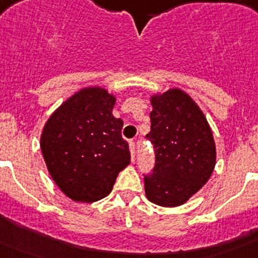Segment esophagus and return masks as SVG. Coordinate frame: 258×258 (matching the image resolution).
I'll use <instances>...</instances> for the list:
<instances>
[{
  "mask_svg": "<svg viewBox=\"0 0 258 258\" xmlns=\"http://www.w3.org/2000/svg\"><path fill=\"white\" fill-rule=\"evenodd\" d=\"M129 151H131L132 160H134V157H136V143H134V141L129 142Z\"/></svg>",
  "mask_w": 258,
  "mask_h": 258,
  "instance_id": "1",
  "label": "esophagus"
}]
</instances>
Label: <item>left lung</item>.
<instances>
[{"label": "left lung", "instance_id": "1", "mask_svg": "<svg viewBox=\"0 0 258 258\" xmlns=\"http://www.w3.org/2000/svg\"><path fill=\"white\" fill-rule=\"evenodd\" d=\"M154 173L145 175L146 197L161 207L187 202L211 178L216 165V145L211 126L192 98L181 89L151 97Z\"/></svg>", "mask_w": 258, "mask_h": 258}]
</instances>
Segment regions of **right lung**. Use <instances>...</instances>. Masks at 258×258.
<instances>
[{
    "mask_svg": "<svg viewBox=\"0 0 258 258\" xmlns=\"http://www.w3.org/2000/svg\"><path fill=\"white\" fill-rule=\"evenodd\" d=\"M115 95L92 86L75 93L51 113L41 151L51 178L75 202L106 198L118 173L131 164L122 120L112 115Z\"/></svg>",
    "mask_w": 258,
    "mask_h": 258,
    "instance_id": "1",
    "label": "right lung"
}]
</instances>
